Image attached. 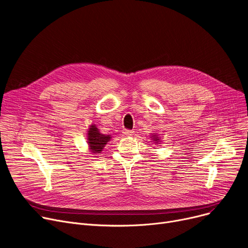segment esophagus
Listing matches in <instances>:
<instances>
[{"mask_svg": "<svg viewBox=\"0 0 248 248\" xmlns=\"http://www.w3.org/2000/svg\"><path fill=\"white\" fill-rule=\"evenodd\" d=\"M123 134L126 135V136H130V135L133 134V131L132 130H128V129H124Z\"/></svg>", "mask_w": 248, "mask_h": 248, "instance_id": "obj_1", "label": "esophagus"}]
</instances>
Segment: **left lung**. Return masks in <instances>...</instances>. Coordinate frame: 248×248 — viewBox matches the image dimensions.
<instances>
[{
	"label": "left lung",
	"mask_w": 248,
	"mask_h": 248,
	"mask_svg": "<svg viewBox=\"0 0 248 248\" xmlns=\"http://www.w3.org/2000/svg\"><path fill=\"white\" fill-rule=\"evenodd\" d=\"M150 138H151L153 143H155L156 145H157V144H160V142H161L160 138L158 137V135H157L156 133H152V134L150 135Z\"/></svg>",
	"instance_id": "8db88e82"
}]
</instances>
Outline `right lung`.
<instances>
[{
    "mask_svg": "<svg viewBox=\"0 0 248 248\" xmlns=\"http://www.w3.org/2000/svg\"><path fill=\"white\" fill-rule=\"evenodd\" d=\"M87 135V142L89 145V150L92 155H98V153H101L105 145L107 144V142H109L112 138L111 135L102 134L95 124L90 125Z\"/></svg>",
    "mask_w": 248,
    "mask_h": 248,
    "instance_id": "right-lung-1",
    "label": "right lung"
}]
</instances>
